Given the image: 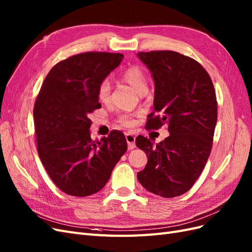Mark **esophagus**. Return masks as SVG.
Wrapping results in <instances>:
<instances>
[{"label": "esophagus", "mask_w": 252, "mask_h": 252, "mask_svg": "<svg viewBox=\"0 0 252 252\" xmlns=\"http://www.w3.org/2000/svg\"><path fill=\"white\" fill-rule=\"evenodd\" d=\"M126 141L128 144V149L131 150L135 147V136L131 133H126Z\"/></svg>", "instance_id": "obj_1"}]
</instances>
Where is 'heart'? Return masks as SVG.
<instances>
[{
  "label": "heart",
  "mask_w": 252,
  "mask_h": 252,
  "mask_svg": "<svg viewBox=\"0 0 252 252\" xmlns=\"http://www.w3.org/2000/svg\"><path fill=\"white\" fill-rule=\"evenodd\" d=\"M121 79L125 83L132 86L139 94H144L147 90V82L146 75H145L142 68L139 66H129L121 73ZM111 91V84L108 79H104L97 88V95L100 100H107ZM119 122L123 126H131L133 125V120L129 114H123L119 118Z\"/></svg>",
  "instance_id": "b5f03b06"
}]
</instances>
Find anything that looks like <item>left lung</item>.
Listing matches in <instances>:
<instances>
[{
  "label": "left lung",
  "mask_w": 252,
  "mask_h": 252,
  "mask_svg": "<svg viewBox=\"0 0 252 252\" xmlns=\"http://www.w3.org/2000/svg\"><path fill=\"white\" fill-rule=\"evenodd\" d=\"M155 80V111L148 129L167 125L169 136L154 146L139 135L136 147L148 161L138 180L148 191L163 197L187 192L209 158L218 119L215 87L195 60L170 50L139 52Z\"/></svg>",
  "instance_id": "obj_1"
}]
</instances>
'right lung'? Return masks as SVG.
I'll return each instance as SVG.
<instances>
[{
	"label": "right lung",
	"mask_w": 252,
	"mask_h": 252,
	"mask_svg": "<svg viewBox=\"0 0 252 252\" xmlns=\"http://www.w3.org/2000/svg\"><path fill=\"white\" fill-rule=\"evenodd\" d=\"M121 53L84 52L61 61L44 80L33 108L37 154L63 192L87 196L108 182L127 150L122 131L90 138L89 114L101 108L97 88L123 60Z\"/></svg>",
	"instance_id": "1"
}]
</instances>
